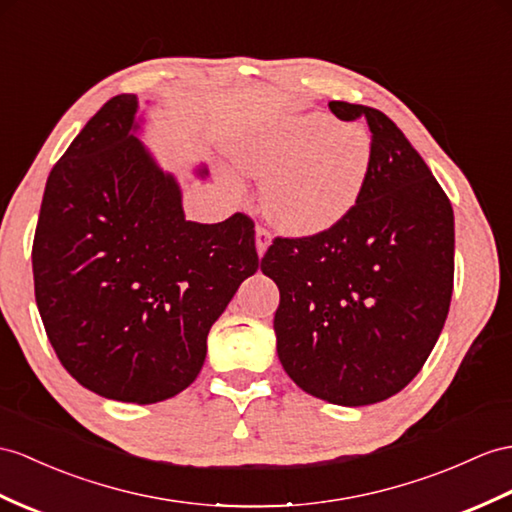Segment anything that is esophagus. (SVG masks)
<instances>
[{"mask_svg":"<svg viewBox=\"0 0 512 512\" xmlns=\"http://www.w3.org/2000/svg\"><path fill=\"white\" fill-rule=\"evenodd\" d=\"M269 245H271V232L265 230L263 226H256V252H258V256H263Z\"/></svg>","mask_w":512,"mask_h":512,"instance_id":"obj_1","label":"esophagus"}]
</instances>
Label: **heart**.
I'll list each match as a JSON object with an SVG mask.
<instances>
[{"label": "heart", "mask_w": 512, "mask_h": 512, "mask_svg": "<svg viewBox=\"0 0 512 512\" xmlns=\"http://www.w3.org/2000/svg\"><path fill=\"white\" fill-rule=\"evenodd\" d=\"M228 156L247 176L263 178L265 215L280 230L310 236L334 228L360 202L373 141L354 123L299 112L232 136Z\"/></svg>", "instance_id": "1"}]
</instances>
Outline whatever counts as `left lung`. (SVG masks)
Segmentation results:
<instances>
[{"instance_id":"obj_1","label":"left lung","mask_w":512,"mask_h":512,"mask_svg":"<svg viewBox=\"0 0 512 512\" xmlns=\"http://www.w3.org/2000/svg\"><path fill=\"white\" fill-rule=\"evenodd\" d=\"M367 119L373 167L356 208L334 228L278 236L260 263L280 289L278 358L299 389L339 406L400 393L426 363L454 289V210L432 171L384 112Z\"/></svg>"}]
</instances>
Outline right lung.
<instances>
[{"mask_svg": "<svg viewBox=\"0 0 512 512\" xmlns=\"http://www.w3.org/2000/svg\"><path fill=\"white\" fill-rule=\"evenodd\" d=\"M136 112V95L108 99L54 165L32 271L62 367L108 400L156 404L197 378L210 328L260 260L247 215L186 221Z\"/></svg>", "mask_w": 512, "mask_h": 512, "instance_id": "obj_1", "label": "right lung"}]
</instances>
